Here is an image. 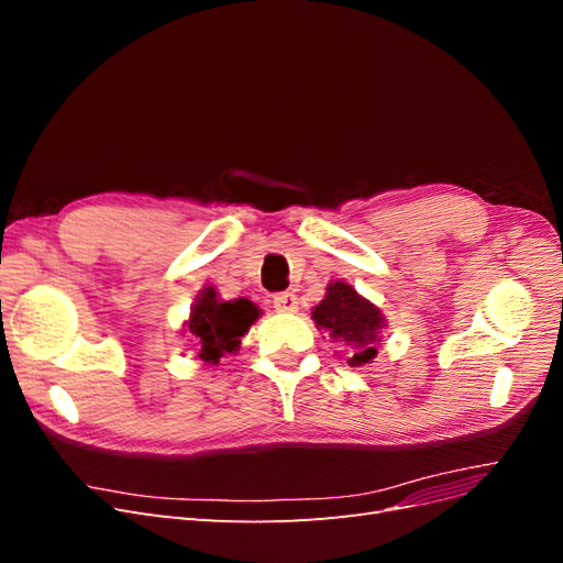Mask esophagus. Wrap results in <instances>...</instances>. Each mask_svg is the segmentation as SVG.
<instances>
[{"instance_id":"34e87169","label":"esophagus","mask_w":563,"mask_h":563,"mask_svg":"<svg viewBox=\"0 0 563 563\" xmlns=\"http://www.w3.org/2000/svg\"><path fill=\"white\" fill-rule=\"evenodd\" d=\"M272 308H275L277 312H296L298 310V298H296V294H275L272 296Z\"/></svg>"}]
</instances>
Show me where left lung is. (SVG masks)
I'll list each match as a JSON object with an SVG mask.
<instances>
[{"label": "left lung", "instance_id": "left-lung-1", "mask_svg": "<svg viewBox=\"0 0 563 563\" xmlns=\"http://www.w3.org/2000/svg\"><path fill=\"white\" fill-rule=\"evenodd\" d=\"M312 319L317 327L329 329L345 345L350 366H362L376 356L378 333L383 329L380 310L373 308L350 284H331L327 298L314 308Z\"/></svg>", "mask_w": 563, "mask_h": 563}]
</instances>
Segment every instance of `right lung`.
<instances>
[{
    "instance_id": "add662e5",
    "label": "right lung",
    "mask_w": 563,
    "mask_h": 563,
    "mask_svg": "<svg viewBox=\"0 0 563 563\" xmlns=\"http://www.w3.org/2000/svg\"><path fill=\"white\" fill-rule=\"evenodd\" d=\"M255 319H258V308L251 300L220 302L213 288H207L192 308L187 329L201 343V360L218 364L220 356L240 347V338Z\"/></svg>"
}]
</instances>
